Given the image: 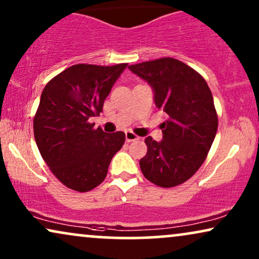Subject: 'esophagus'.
<instances>
[{"label": "esophagus", "instance_id": "esophagus-1", "mask_svg": "<svg viewBox=\"0 0 259 259\" xmlns=\"http://www.w3.org/2000/svg\"><path fill=\"white\" fill-rule=\"evenodd\" d=\"M140 137L137 136V135H135V134L134 133H132V132H125V140H126V142H133V141H136V140H139Z\"/></svg>", "mask_w": 259, "mask_h": 259}]
</instances>
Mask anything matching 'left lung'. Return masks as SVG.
Listing matches in <instances>:
<instances>
[{
    "label": "left lung",
    "instance_id": "obj_1",
    "mask_svg": "<svg viewBox=\"0 0 259 259\" xmlns=\"http://www.w3.org/2000/svg\"><path fill=\"white\" fill-rule=\"evenodd\" d=\"M129 69L152 87L154 103L167 114L162 140L148 136L140 160L143 176L161 188L188 181L204 162L218 130V114L207 82L175 58L143 62Z\"/></svg>",
    "mask_w": 259,
    "mask_h": 259
}]
</instances>
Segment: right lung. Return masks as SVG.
<instances>
[{
  "instance_id": "1",
  "label": "right lung",
  "mask_w": 259,
  "mask_h": 259,
  "mask_svg": "<svg viewBox=\"0 0 259 259\" xmlns=\"http://www.w3.org/2000/svg\"><path fill=\"white\" fill-rule=\"evenodd\" d=\"M127 67L75 64L48 82L34 116V139L41 158L61 183L86 192L103 183L125 134L109 135L88 119L103 112L104 101Z\"/></svg>"
}]
</instances>
